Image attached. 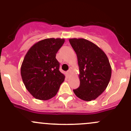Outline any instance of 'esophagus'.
<instances>
[{
	"mask_svg": "<svg viewBox=\"0 0 131 131\" xmlns=\"http://www.w3.org/2000/svg\"><path fill=\"white\" fill-rule=\"evenodd\" d=\"M67 75H70V74L71 73V70H69L67 71Z\"/></svg>",
	"mask_w": 131,
	"mask_h": 131,
	"instance_id": "1",
	"label": "esophagus"
}]
</instances>
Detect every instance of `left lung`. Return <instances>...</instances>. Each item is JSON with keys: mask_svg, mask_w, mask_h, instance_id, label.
<instances>
[{"mask_svg": "<svg viewBox=\"0 0 131 131\" xmlns=\"http://www.w3.org/2000/svg\"><path fill=\"white\" fill-rule=\"evenodd\" d=\"M76 52L79 67L80 86L74 89L81 100H95L106 89L112 75V68L106 54L90 41L84 39H70Z\"/></svg>", "mask_w": 131, "mask_h": 131, "instance_id": "1", "label": "left lung"}]
</instances>
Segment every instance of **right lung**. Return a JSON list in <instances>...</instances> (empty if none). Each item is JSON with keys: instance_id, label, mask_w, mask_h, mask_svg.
Wrapping results in <instances>:
<instances>
[{"instance_id": "add662e5", "label": "right lung", "mask_w": 131, "mask_h": 131, "mask_svg": "<svg viewBox=\"0 0 131 131\" xmlns=\"http://www.w3.org/2000/svg\"><path fill=\"white\" fill-rule=\"evenodd\" d=\"M64 39H43L31 46L21 67L22 80L35 98L47 100L56 96L65 76L59 71L56 55Z\"/></svg>"}]
</instances>
